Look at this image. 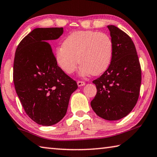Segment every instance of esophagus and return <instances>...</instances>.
<instances>
[{
	"label": "esophagus",
	"mask_w": 157,
	"mask_h": 157,
	"mask_svg": "<svg viewBox=\"0 0 157 157\" xmlns=\"http://www.w3.org/2000/svg\"><path fill=\"white\" fill-rule=\"evenodd\" d=\"M77 85H78V87H81V86H83L86 85V83H85L84 81H77Z\"/></svg>",
	"instance_id": "esophagus-1"
}]
</instances>
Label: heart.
Wrapping results in <instances>:
<instances>
[{"mask_svg": "<svg viewBox=\"0 0 157 157\" xmlns=\"http://www.w3.org/2000/svg\"><path fill=\"white\" fill-rule=\"evenodd\" d=\"M112 55L111 38L92 30L71 33L63 45L58 46L54 51L55 60L63 71L72 74L79 62L81 63L80 74L83 76L99 75L104 72L110 65Z\"/></svg>", "mask_w": 157, "mask_h": 157, "instance_id": "1", "label": "heart"}]
</instances>
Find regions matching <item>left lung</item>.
<instances>
[{
  "mask_svg": "<svg viewBox=\"0 0 157 157\" xmlns=\"http://www.w3.org/2000/svg\"><path fill=\"white\" fill-rule=\"evenodd\" d=\"M113 43L110 65L99 78L93 81L97 94L91 107L98 117L119 120L132 110L138 101L141 69L131 38L114 25H108Z\"/></svg>",
  "mask_w": 157,
  "mask_h": 157,
  "instance_id": "1",
  "label": "left lung"
}]
</instances>
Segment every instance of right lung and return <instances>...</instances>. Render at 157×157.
Wrapping results in <instances>:
<instances>
[{
	"mask_svg": "<svg viewBox=\"0 0 157 157\" xmlns=\"http://www.w3.org/2000/svg\"><path fill=\"white\" fill-rule=\"evenodd\" d=\"M63 33V27L36 28L16 50L13 79L16 94L27 116L39 125L59 122L67 112L71 94L78 88L57 65L48 43Z\"/></svg>",
	"mask_w": 157,
	"mask_h": 157,
	"instance_id": "add662e5",
	"label": "right lung"
}]
</instances>
